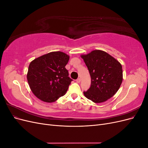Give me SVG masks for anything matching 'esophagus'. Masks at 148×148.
I'll return each instance as SVG.
<instances>
[{"label": "esophagus", "instance_id": "obj_1", "mask_svg": "<svg viewBox=\"0 0 148 148\" xmlns=\"http://www.w3.org/2000/svg\"><path fill=\"white\" fill-rule=\"evenodd\" d=\"M76 82H77V83H80V82H81V79H80V78H78L77 80H76Z\"/></svg>", "mask_w": 148, "mask_h": 148}]
</instances>
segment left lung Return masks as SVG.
<instances>
[{
  "mask_svg": "<svg viewBox=\"0 0 148 148\" xmlns=\"http://www.w3.org/2000/svg\"><path fill=\"white\" fill-rule=\"evenodd\" d=\"M91 78V86L84 95L95 103L105 102L117 92L123 80L122 66L109 53L95 50L82 55Z\"/></svg>",
  "mask_w": 148,
  "mask_h": 148,
  "instance_id": "left-lung-1",
  "label": "left lung"
}]
</instances>
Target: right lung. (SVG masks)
Wrapping results in <instances>:
<instances>
[{
  "label": "right lung",
  "instance_id": "1",
  "mask_svg": "<svg viewBox=\"0 0 148 148\" xmlns=\"http://www.w3.org/2000/svg\"><path fill=\"white\" fill-rule=\"evenodd\" d=\"M69 59L66 53L57 51L39 57L31 62L27 73L28 83L38 99L53 102L66 93L73 80L65 69Z\"/></svg>",
  "mask_w": 148,
  "mask_h": 148
}]
</instances>
